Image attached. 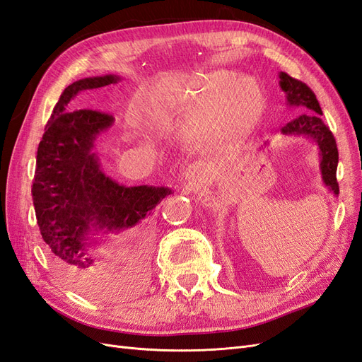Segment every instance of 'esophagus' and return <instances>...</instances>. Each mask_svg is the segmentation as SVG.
<instances>
[{"instance_id":"obj_1","label":"esophagus","mask_w":362,"mask_h":362,"mask_svg":"<svg viewBox=\"0 0 362 362\" xmlns=\"http://www.w3.org/2000/svg\"><path fill=\"white\" fill-rule=\"evenodd\" d=\"M185 177H187L189 180H196L198 178V172H196V169H189L187 173H185Z\"/></svg>"}]
</instances>
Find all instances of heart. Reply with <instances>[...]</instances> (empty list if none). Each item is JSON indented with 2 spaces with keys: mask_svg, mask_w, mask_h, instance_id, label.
<instances>
[{
  "mask_svg": "<svg viewBox=\"0 0 362 362\" xmlns=\"http://www.w3.org/2000/svg\"><path fill=\"white\" fill-rule=\"evenodd\" d=\"M206 92L213 100L228 104V117L222 134L228 141L246 137L255 128L261 116L262 96L258 83L250 76H240L229 71H214L205 75Z\"/></svg>",
  "mask_w": 362,
  "mask_h": 362,
  "instance_id": "b5f03b06",
  "label": "heart"
}]
</instances>
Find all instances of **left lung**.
I'll return each instance as SVG.
<instances>
[{
	"mask_svg": "<svg viewBox=\"0 0 362 362\" xmlns=\"http://www.w3.org/2000/svg\"><path fill=\"white\" fill-rule=\"evenodd\" d=\"M279 86L287 95V105L299 107L300 116L290 120L281 128L286 136H305L313 139L319 146L322 178L327 189L338 196L339 189L337 182L338 149L329 127L322 120V108L314 92L300 80H296L286 72H279Z\"/></svg>",
	"mask_w": 362,
	"mask_h": 362,
	"instance_id": "1",
	"label": "left lung"
}]
</instances>
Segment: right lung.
I'll return each mask as SVG.
<instances>
[{"label":"right lung","instance_id":"right-lung-1","mask_svg":"<svg viewBox=\"0 0 362 362\" xmlns=\"http://www.w3.org/2000/svg\"><path fill=\"white\" fill-rule=\"evenodd\" d=\"M119 81L116 75L92 76L63 90L37 148L31 194L37 225L49 257L78 291L95 294L100 282V247L107 235L136 226L172 193L168 187H127L103 172L93 152L113 116L76 108L83 90Z\"/></svg>","mask_w":362,"mask_h":362}]
</instances>
